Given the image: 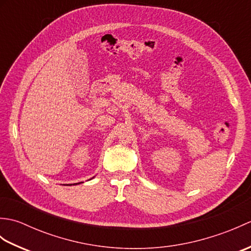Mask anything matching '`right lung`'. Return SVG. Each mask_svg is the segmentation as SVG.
<instances>
[{"label":"right lung","mask_w":251,"mask_h":251,"mask_svg":"<svg viewBox=\"0 0 251 251\" xmlns=\"http://www.w3.org/2000/svg\"><path fill=\"white\" fill-rule=\"evenodd\" d=\"M93 178H94V177H93ZM93 178H92V179H93ZM89 180H90V179H89ZM79 183H83V182H78V183H74V185H76V184H79ZM70 185H72V184H70Z\"/></svg>","instance_id":"1"}]
</instances>
